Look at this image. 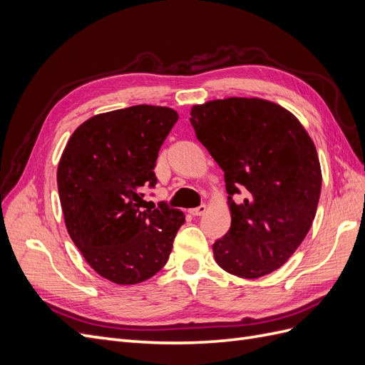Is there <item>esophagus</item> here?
I'll return each instance as SVG.
<instances>
[{
  "label": "esophagus",
  "mask_w": 365,
  "mask_h": 365,
  "mask_svg": "<svg viewBox=\"0 0 365 365\" xmlns=\"http://www.w3.org/2000/svg\"><path fill=\"white\" fill-rule=\"evenodd\" d=\"M205 212H207V205H205V204H201L200 207H196V208H192V210H190V213H192L193 216H202Z\"/></svg>",
  "instance_id": "esophagus-1"
}]
</instances>
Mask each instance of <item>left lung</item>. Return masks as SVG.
<instances>
[{"mask_svg": "<svg viewBox=\"0 0 365 365\" xmlns=\"http://www.w3.org/2000/svg\"><path fill=\"white\" fill-rule=\"evenodd\" d=\"M190 115L228 193L231 227L213 244L216 263L242 279L271 274L300 247L317 213L322 168L312 138L289 111L256 97L196 105ZM240 190L246 197L237 203Z\"/></svg>", "mask_w": 365, "mask_h": 365, "instance_id": "8db88e82", "label": "left lung"}]
</instances>
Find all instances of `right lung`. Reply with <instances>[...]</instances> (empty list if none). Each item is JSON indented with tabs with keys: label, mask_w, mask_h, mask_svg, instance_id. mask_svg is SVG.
<instances>
[{
	"label": "right lung",
	"mask_w": 365,
	"mask_h": 365,
	"mask_svg": "<svg viewBox=\"0 0 365 365\" xmlns=\"http://www.w3.org/2000/svg\"><path fill=\"white\" fill-rule=\"evenodd\" d=\"M178 114L135 105L88 118L58 165V190L68 235L88 264L117 284H135L168 262L185 222L181 210L148 208L157 184L158 150Z\"/></svg>",
	"instance_id": "1"
}]
</instances>
